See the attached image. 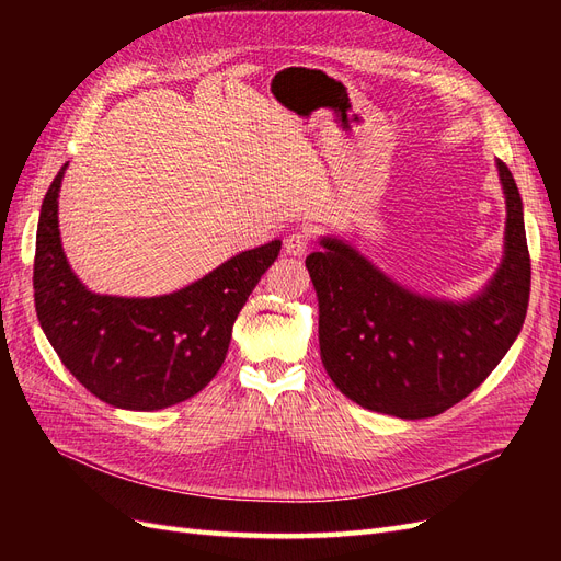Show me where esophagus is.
<instances>
[{"label": "esophagus", "instance_id": "obj_1", "mask_svg": "<svg viewBox=\"0 0 561 561\" xmlns=\"http://www.w3.org/2000/svg\"><path fill=\"white\" fill-rule=\"evenodd\" d=\"M311 243V233L309 231H290L285 236V252L293 254V257H299L309 250Z\"/></svg>", "mask_w": 561, "mask_h": 561}]
</instances>
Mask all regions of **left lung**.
Masks as SVG:
<instances>
[{"instance_id": "obj_1", "label": "left lung", "mask_w": 561, "mask_h": 561, "mask_svg": "<svg viewBox=\"0 0 561 561\" xmlns=\"http://www.w3.org/2000/svg\"><path fill=\"white\" fill-rule=\"evenodd\" d=\"M496 171L505 196L503 257L466 299L416 293L339 236H320V250L307 257L322 365L365 410L404 421L443 414L515 344L529 307L531 262L515 178L503 161Z\"/></svg>"}]
</instances>
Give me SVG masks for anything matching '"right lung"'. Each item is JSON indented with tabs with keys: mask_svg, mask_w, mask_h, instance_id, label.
<instances>
[{
	"mask_svg": "<svg viewBox=\"0 0 561 561\" xmlns=\"http://www.w3.org/2000/svg\"><path fill=\"white\" fill-rule=\"evenodd\" d=\"M65 163L42 203L35 254L39 325L62 365L95 398L130 412L190 400L222 367L233 322L276 262L280 241L243 250L203 278L157 297L89 290L62 250L58 196Z\"/></svg>",
	"mask_w": 561,
	"mask_h": 561,
	"instance_id": "right-lung-1",
	"label": "right lung"
}]
</instances>
